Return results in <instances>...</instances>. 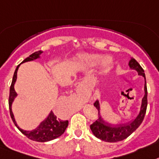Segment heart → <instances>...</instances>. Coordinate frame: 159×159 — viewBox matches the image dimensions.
<instances>
[{
  "instance_id": "b5f03b06",
  "label": "heart",
  "mask_w": 159,
  "mask_h": 159,
  "mask_svg": "<svg viewBox=\"0 0 159 159\" xmlns=\"http://www.w3.org/2000/svg\"><path fill=\"white\" fill-rule=\"evenodd\" d=\"M78 60L83 65L93 66L102 61V56L99 54H81L78 57ZM110 64L111 61L109 59H105L102 62L103 67H108Z\"/></svg>"
}]
</instances>
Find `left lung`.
<instances>
[{
	"mask_svg": "<svg viewBox=\"0 0 159 159\" xmlns=\"http://www.w3.org/2000/svg\"><path fill=\"white\" fill-rule=\"evenodd\" d=\"M128 66L130 69L136 70L139 75H142L145 79V88H144L145 95L141 101V110L138 115L132 121L128 122L127 124H112L105 121L104 119H102L100 115V103L98 101H97L94 103V106L98 109L99 118L93 124L90 125V128L96 137L106 142H117L128 137L132 132L136 131L139 126L141 125L143 119L145 118L146 108H147V87H146L145 71L140 66V64L133 57H131V60L128 62Z\"/></svg>",
	"mask_w": 159,
	"mask_h": 159,
	"instance_id": "obj_1",
	"label": "left lung"
}]
</instances>
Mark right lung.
I'll return each instance as SVG.
<instances>
[{"label": "right lung", "instance_id": "right-lung-1", "mask_svg": "<svg viewBox=\"0 0 159 159\" xmlns=\"http://www.w3.org/2000/svg\"><path fill=\"white\" fill-rule=\"evenodd\" d=\"M43 53V51L40 50L37 52H35L32 54H31L28 57L24 59L22 63L26 62V61H33L35 59L40 58V55ZM20 64L17 66L14 71L13 80H12L11 86L10 89V98H9V107H10V112L11 119L15 124L18 129L20 131L23 135L27 136V138L32 141H38V142H46V141H52L54 139L57 138L63 134L64 132L66 131V128L68 126V120H61L58 119L56 115L53 114V111H50L49 115L47 116V118L41 122L40 125L38 126L37 128L31 131H26L22 128H20L17 124L15 119H14V114L12 112V103L14 101V98L17 97V93L14 90V84L16 82L17 80V72L18 69L19 67Z\"/></svg>", "mask_w": 159, "mask_h": 159}]
</instances>
